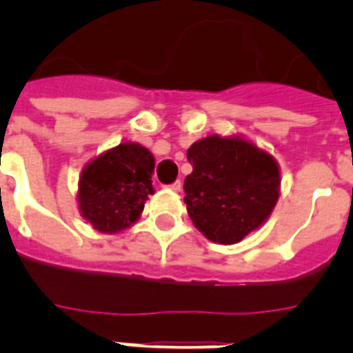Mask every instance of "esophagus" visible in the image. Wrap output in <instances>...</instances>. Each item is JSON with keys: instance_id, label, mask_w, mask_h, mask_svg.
I'll use <instances>...</instances> for the list:
<instances>
[{"instance_id": "34e87169", "label": "esophagus", "mask_w": 353, "mask_h": 353, "mask_svg": "<svg viewBox=\"0 0 353 353\" xmlns=\"http://www.w3.org/2000/svg\"><path fill=\"white\" fill-rule=\"evenodd\" d=\"M170 188H172V190H176V192H179V190L183 188V183L181 181H174L170 185Z\"/></svg>"}]
</instances>
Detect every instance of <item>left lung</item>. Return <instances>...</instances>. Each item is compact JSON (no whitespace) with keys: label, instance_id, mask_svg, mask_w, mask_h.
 I'll list each match as a JSON object with an SVG mask.
<instances>
[{"label":"left lung","instance_id":"left-lung-1","mask_svg":"<svg viewBox=\"0 0 353 353\" xmlns=\"http://www.w3.org/2000/svg\"><path fill=\"white\" fill-rule=\"evenodd\" d=\"M185 179L190 220L205 238L232 245L265 223L280 196V168L251 141L209 135L188 148Z\"/></svg>","mask_w":353,"mask_h":353}]
</instances>
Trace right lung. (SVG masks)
<instances>
[{"label": "right lung", "instance_id": "add662e5", "mask_svg": "<svg viewBox=\"0 0 353 353\" xmlns=\"http://www.w3.org/2000/svg\"><path fill=\"white\" fill-rule=\"evenodd\" d=\"M155 159L139 143H121L84 166L79 181L80 214L93 229L117 234L132 227L154 194Z\"/></svg>", "mask_w": 353, "mask_h": 353}]
</instances>
